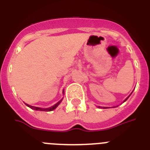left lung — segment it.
<instances>
[{
	"label": "left lung",
	"mask_w": 150,
	"mask_h": 150,
	"mask_svg": "<svg viewBox=\"0 0 150 150\" xmlns=\"http://www.w3.org/2000/svg\"><path fill=\"white\" fill-rule=\"evenodd\" d=\"M128 98H127L126 99H125V100H127V99H128ZM104 108H105V107H104Z\"/></svg>",
	"instance_id": "1"
}]
</instances>
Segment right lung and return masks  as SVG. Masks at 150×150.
I'll list each match as a JSON object with an SVG mask.
<instances>
[{"label":"right lung","mask_w":150,"mask_h":150,"mask_svg":"<svg viewBox=\"0 0 150 150\" xmlns=\"http://www.w3.org/2000/svg\"><path fill=\"white\" fill-rule=\"evenodd\" d=\"M62 101V100H60V101H59L57 104H55V105L52 106V107H49V108H46V109H43V108H40V107H34V106H30V105H28V104H25L26 105L28 106V107H29L30 108H31L32 110H39V111H52L53 110H55V108H56L57 107H58V105H59V104H60V102Z\"/></svg>","instance_id":"right-lung-1"}]
</instances>
